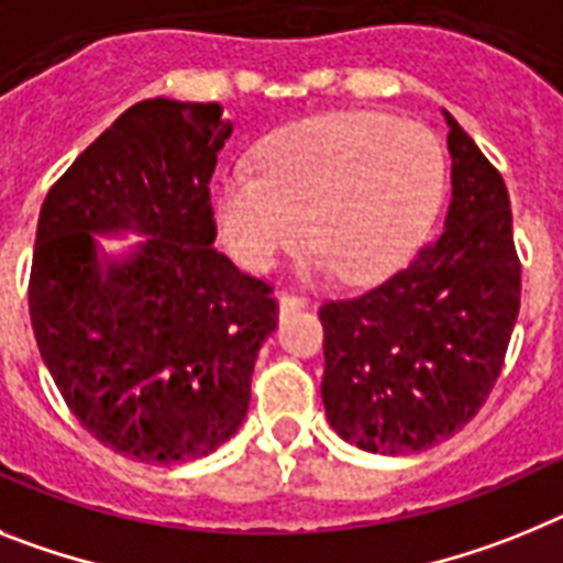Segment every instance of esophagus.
<instances>
[{"label": "esophagus", "mask_w": 563, "mask_h": 563, "mask_svg": "<svg viewBox=\"0 0 563 563\" xmlns=\"http://www.w3.org/2000/svg\"><path fill=\"white\" fill-rule=\"evenodd\" d=\"M309 306V297L295 295V291H283L280 295V314H288V311H300Z\"/></svg>", "instance_id": "34e87169"}]
</instances>
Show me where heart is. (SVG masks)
Wrapping results in <instances>:
<instances>
[{"instance_id":"1","label":"heart","mask_w":563,"mask_h":563,"mask_svg":"<svg viewBox=\"0 0 563 563\" xmlns=\"http://www.w3.org/2000/svg\"><path fill=\"white\" fill-rule=\"evenodd\" d=\"M444 192V150L419 121L325 112L268 133L257 173L238 166L214 192V223L238 263L268 272L306 241L351 283L397 272Z\"/></svg>"}]
</instances>
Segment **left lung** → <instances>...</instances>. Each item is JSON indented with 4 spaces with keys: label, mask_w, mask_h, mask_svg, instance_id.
Masks as SVG:
<instances>
[{
    "label": "left lung",
    "mask_w": 563,
    "mask_h": 563,
    "mask_svg": "<svg viewBox=\"0 0 563 563\" xmlns=\"http://www.w3.org/2000/svg\"><path fill=\"white\" fill-rule=\"evenodd\" d=\"M448 124L453 200L442 232L385 283L320 306L331 428L390 456L428 451L476 417L521 306L505 178L453 115Z\"/></svg>",
    "instance_id": "8db88e82"
}]
</instances>
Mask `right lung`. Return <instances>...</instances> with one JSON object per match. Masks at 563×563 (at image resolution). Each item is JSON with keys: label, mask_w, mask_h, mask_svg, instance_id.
I'll return each instance as SVG.
<instances>
[{"label": "right lung", "mask_w": 563, "mask_h": 563, "mask_svg": "<svg viewBox=\"0 0 563 563\" xmlns=\"http://www.w3.org/2000/svg\"><path fill=\"white\" fill-rule=\"evenodd\" d=\"M232 133L221 104L146 99L124 110L47 192L36 227L31 325L87 433L126 459L175 464L241 428L272 283L212 246L209 178ZM151 241L98 266L90 231Z\"/></svg>", "instance_id": "add662e5"}]
</instances>
